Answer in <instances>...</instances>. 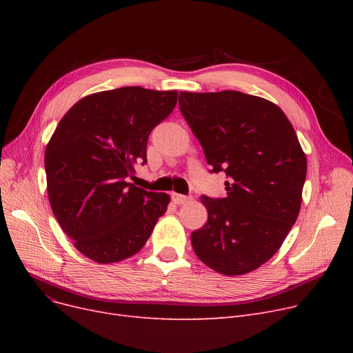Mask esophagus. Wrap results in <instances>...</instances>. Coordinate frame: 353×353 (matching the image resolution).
I'll list each match as a JSON object with an SVG mask.
<instances>
[{
  "instance_id": "esophagus-1",
  "label": "esophagus",
  "mask_w": 353,
  "mask_h": 353,
  "mask_svg": "<svg viewBox=\"0 0 353 353\" xmlns=\"http://www.w3.org/2000/svg\"><path fill=\"white\" fill-rule=\"evenodd\" d=\"M190 199H192L190 196H184V194H180L176 192L172 193V200L176 203V205H184V203H188Z\"/></svg>"
}]
</instances>
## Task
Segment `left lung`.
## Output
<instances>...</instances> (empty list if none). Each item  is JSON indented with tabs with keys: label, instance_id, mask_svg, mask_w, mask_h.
<instances>
[{
	"label": "left lung",
	"instance_id": "left-lung-1",
	"mask_svg": "<svg viewBox=\"0 0 353 353\" xmlns=\"http://www.w3.org/2000/svg\"><path fill=\"white\" fill-rule=\"evenodd\" d=\"M179 105L210 172L229 177L226 197L200 199L208 221L192 233L193 250L221 274H246L279 250L298 219L306 156L283 111L266 99L180 91Z\"/></svg>",
	"mask_w": 353,
	"mask_h": 353
}]
</instances>
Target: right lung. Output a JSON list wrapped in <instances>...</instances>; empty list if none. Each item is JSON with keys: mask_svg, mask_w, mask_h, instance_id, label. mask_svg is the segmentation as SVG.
<instances>
[{"mask_svg": "<svg viewBox=\"0 0 353 353\" xmlns=\"http://www.w3.org/2000/svg\"><path fill=\"white\" fill-rule=\"evenodd\" d=\"M179 92L121 87L90 94L60 120L46 147L48 200L76 249L97 263L136 254L167 210L170 196L128 183L147 163L152 130Z\"/></svg>", "mask_w": 353, "mask_h": 353, "instance_id": "add662e5", "label": "right lung"}]
</instances>
